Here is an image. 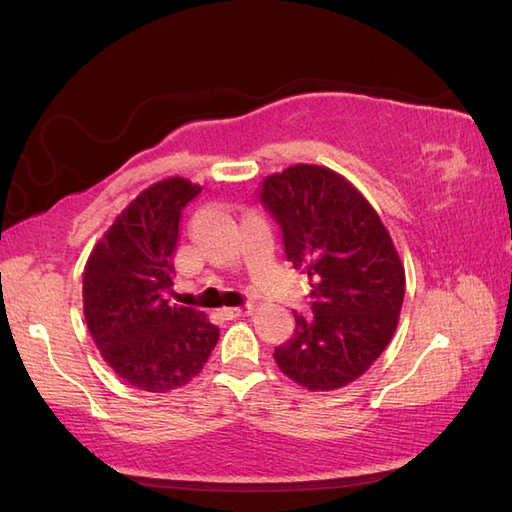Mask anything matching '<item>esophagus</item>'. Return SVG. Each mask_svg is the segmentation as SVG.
Instances as JSON below:
<instances>
[{"mask_svg": "<svg viewBox=\"0 0 512 512\" xmlns=\"http://www.w3.org/2000/svg\"><path fill=\"white\" fill-rule=\"evenodd\" d=\"M250 313V304L246 306H235V308H224L222 315L226 319H237V317H246Z\"/></svg>", "mask_w": 512, "mask_h": 512, "instance_id": "esophagus-1", "label": "esophagus"}]
</instances>
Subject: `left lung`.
I'll return each instance as SVG.
<instances>
[{"mask_svg": "<svg viewBox=\"0 0 512 512\" xmlns=\"http://www.w3.org/2000/svg\"><path fill=\"white\" fill-rule=\"evenodd\" d=\"M264 208L282 226L288 262L310 279V310L275 348L286 377L308 390L342 388L375 364L404 304V264L368 199L335 170L295 164L264 179Z\"/></svg>", "mask_w": 512, "mask_h": 512, "instance_id": "1", "label": "left lung"}]
</instances>
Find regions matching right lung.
Listing matches in <instances>:
<instances>
[{
    "label": "right lung",
    "mask_w": 512,
    "mask_h": 512,
    "mask_svg": "<svg viewBox=\"0 0 512 512\" xmlns=\"http://www.w3.org/2000/svg\"><path fill=\"white\" fill-rule=\"evenodd\" d=\"M202 186L168 177L142 190L95 244L84 268V317L104 362L148 393L186 386L208 362L219 328L170 306L184 206Z\"/></svg>",
    "instance_id": "obj_1"
}]
</instances>
